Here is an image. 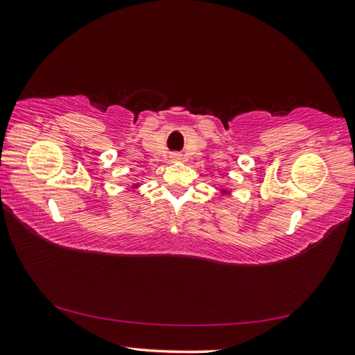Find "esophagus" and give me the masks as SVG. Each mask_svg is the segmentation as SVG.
<instances>
[{"instance_id": "34e87169", "label": "esophagus", "mask_w": 355, "mask_h": 355, "mask_svg": "<svg viewBox=\"0 0 355 355\" xmlns=\"http://www.w3.org/2000/svg\"><path fill=\"white\" fill-rule=\"evenodd\" d=\"M171 159H172V161H180V159H182V155L172 153V155H171Z\"/></svg>"}]
</instances>
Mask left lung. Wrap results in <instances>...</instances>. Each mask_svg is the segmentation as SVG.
Wrapping results in <instances>:
<instances>
[{
  "label": "left lung",
  "mask_w": 355,
  "mask_h": 355,
  "mask_svg": "<svg viewBox=\"0 0 355 355\" xmlns=\"http://www.w3.org/2000/svg\"><path fill=\"white\" fill-rule=\"evenodd\" d=\"M233 191L232 189H227V188H220V197L224 196H232Z\"/></svg>",
  "instance_id": "1"
}]
</instances>
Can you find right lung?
I'll list each match as a JSON object with an SVG mask.
<instances>
[{"mask_svg": "<svg viewBox=\"0 0 355 355\" xmlns=\"http://www.w3.org/2000/svg\"><path fill=\"white\" fill-rule=\"evenodd\" d=\"M137 189H141V184H139V183L131 184V191H137Z\"/></svg>", "mask_w": 355, "mask_h": 355, "instance_id": "add662e5", "label": "right lung"}]
</instances>
